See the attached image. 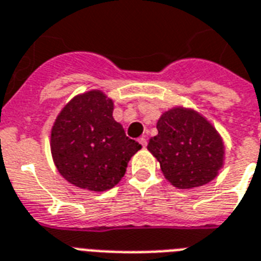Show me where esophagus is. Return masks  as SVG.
Returning <instances> with one entry per match:
<instances>
[{
  "label": "esophagus",
  "mask_w": 261,
  "mask_h": 261,
  "mask_svg": "<svg viewBox=\"0 0 261 261\" xmlns=\"http://www.w3.org/2000/svg\"><path fill=\"white\" fill-rule=\"evenodd\" d=\"M139 143H140V144L143 145V147H144V148H145V145H147V139H145L144 136L140 137V139H139Z\"/></svg>",
  "instance_id": "esophagus-1"
}]
</instances>
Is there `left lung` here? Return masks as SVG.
Masks as SVG:
<instances>
[{"label":"left lung","mask_w":261,"mask_h":261,"mask_svg":"<svg viewBox=\"0 0 261 261\" xmlns=\"http://www.w3.org/2000/svg\"><path fill=\"white\" fill-rule=\"evenodd\" d=\"M156 129L147 148L173 187H203L219 174L225 163L223 139L199 112L175 106L161 116Z\"/></svg>","instance_id":"left-lung-1"}]
</instances>
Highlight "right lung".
<instances>
[{
  "label": "right lung",
  "mask_w": 261,
  "mask_h": 261,
  "mask_svg": "<svg viewBox=\"0 0 261 261\" xmlns=\"http://www.w3.org/2000/svg\"><path fill=\"white\" fill-rule=\"evenodd\" d=\"M114 102L100 90L76 95L58 113L50 149L58 173L72 185L105 192L124 177L141 148L113 118Z\"/></svg>",
  "instance_id": "1"
}]
</instances>
